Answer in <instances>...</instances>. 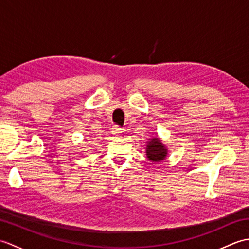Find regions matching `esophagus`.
<instances>
[{
	"label": "esophagus",
	"instance_id": "esophagus-1",
	"mask_svg": "<svg viewBox=\"0 0 249 249\" xmlns=\"http://www.w3.org/2000/svg\"><path fill=\"white\" fill-rule=\"evenodd\" d=\"M112 134L114 135V136H120L121 134H122V128L120 127L119 125H114L113 127H112Z\"/></svg>",
	"mask_w": 249,
	"mask_h": 249
}]
</instances>
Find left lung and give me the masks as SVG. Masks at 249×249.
<instances>
[{"label":"left lung","instance_id":"8db88e82","mask_svg":"<svg viewBox=\"0 0 249 249\" xmlns=\"http://www.w3.org/2000/svg\"><path fill=\"white\" fill-rule=\"evenodd\" d=\"M146 155L149 160L153 162H160L166 157L167 150L160 139L153 138L146 146Z\"/></svg>","mask_w":249,"mask_h":249}]
</instances>
